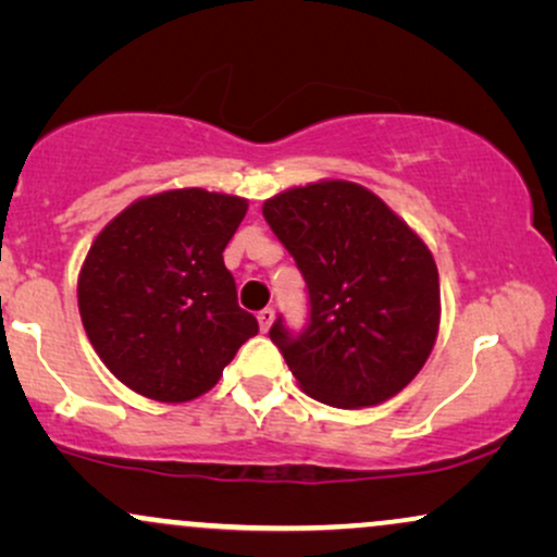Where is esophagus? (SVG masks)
I'll use <instances>...</instances> for the list:
<instances>
[{
	"label": "esophagus",
	"mask_w": 557,
	"mask_h": 557,
	"mask_svg": "<svg viewBox=\"0 0 557 557\" xmlns=\"http://www.w3.org/2000/svg\"><path fill=\"white\" fill-rule=\"evenodd\" d=\"M259 327H261V332H267L272 327V322H274V309H270V306H267V309H261L259 311Z\"/></svg>",
	"instance_id": "1"
}]
</instances>
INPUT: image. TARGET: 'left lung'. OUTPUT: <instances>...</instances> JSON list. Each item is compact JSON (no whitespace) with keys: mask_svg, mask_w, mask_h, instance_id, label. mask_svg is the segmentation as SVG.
<instances>
[{"mask_svg":"<svg viewBox=\"0 0 557 557\" xmlns=\"http://www.w3.org/2000/svg\"><path fill=\"white\" fill-rule=\"evenodd\" d=\"M264 220L309 287V327L272 324L306 395L363 408L398 395L430 359L440 277L426 243L359 183L319 181L267 198Z\"/></svg>","mask_w":557,"mask_h":557,"instance_id":"left-lung-1","label":"left lung"}]
</instances>
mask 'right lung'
Masks as SVG:
<instances>
[{
	"label": "right lung",
	"instance_id": "obj_1",
	"mask_svg": "<svg viewBox=\"0 0 557 557\" xmlns=\"http://www.w3.org/2000/svg\"><path fill=\"white\" fill-rule=\"evenodd\" d=\"M246 212L240 196L162 190L96 235L78 274L81 319L99 359L133 393L194 400L259 332L222 259Z\"/></svg>",
	"mask_w": 557,
	"mask_h": 557
}]
</instances>
